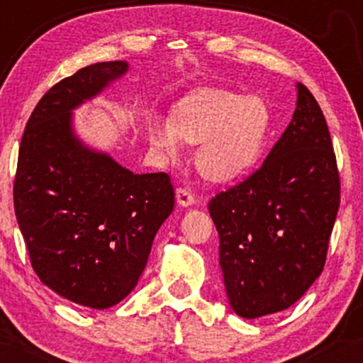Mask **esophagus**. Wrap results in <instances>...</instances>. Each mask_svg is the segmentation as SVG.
Wrapping results in <instances>:
<instances>
[{
	"label": "esophagus",
	"instance_id": "1",
	"mask_svg": "<svg viewBox=\"0 0 363 363\" xmlns=\"http://www.w3.org/2000/svg\"><path fill=\"white\" fill-rule=\"evenodd\" d=\"M176 199L181 206H193L196 203L194 194L189 189H186V187H179L176 191Z\"/></svg>",
	"mask_w": 363,
	"mask_h": 363
}]
</instances>
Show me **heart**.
Returning a JSON list of instances; mask_svg holds the SVG:
<instances>
[{"instance_id": "1", "label": "heart", "mask_w": 363, "mask_h": 363, "mask_svg": "<svg viewBox=\"0 0 363 363\" xmlns=\"http://www.w3.org/2000/svg\"><path fill=\"white\" fill-rule=\"evenodd\" d=\"M269 126L268 109L256 97L228 90L199 89L176 104L170 121L152 118L147 124L153 152L174 160L181 141L198 143L194 164L203 177L232 181L256 162Z\"/></svg>"}]
</instances>
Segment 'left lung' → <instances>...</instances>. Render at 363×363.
<instances>
[{
    "mask_svg": "<svg viewBox=\"0 0 363 363\" xmlns=\"http://www.w3.org/2000/svg\"><path fill=\"white\" fill-rule=\"evenodd\" d=\"M340 208V172L318 101L297 109L257 170L210 199L232 309L254 319L289 309L323 273Z\"/></svg>",
    "mask_w": 363,
    "mask_h": 363,
    "instance_id": "1",
    "label": "left lung"
}]
</instances>
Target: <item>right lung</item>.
Segmentation results:
<instances>
[{"mask_svg":"<svg viewBox=\"0 0 363 363\" xmlns=\"http://www.w3.org/2000/svg\"><path fill=\"white\" fill-rule=\"evenodd\" d=\"M126 72V61L95 62L51 86L18 150L13 203L32 268L57 295L90 309L131 294L174 210L167 174H133L72 129L74 107Z\"/></svg>","mask_w":363,"mask_h":363,"instance_id":"right-lung-1","label":"right lung"}]
</instances>
